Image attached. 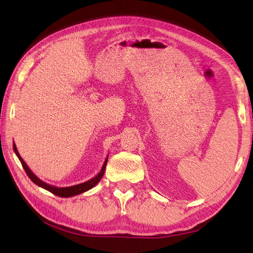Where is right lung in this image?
<instances>
[{"mask_svg":"<svg viewBox=\"0 0 253 253\" xmlns=\"http://www.w3.org/2000/svg\"><path fill=\"white\" fill-rule=\"evenodd\" d=\"M13 147V151L14 153H16V155L18 156V158L20 159V162L23 166V168H24V170L27 174L28 177L30 178V180H32L34 183H36L37 186H39L45 190L49 191V192H51L52 194H55L57 196H60V197H72V196H75V195H78V194H81L83 192H86V191H88L89 189L94 188L97 183L100 181V179L102 178V176L104 174V170H105V166H106V163H108V158H109V155L106 156L104 163L102 165V168L100 172H99L96 176H94L93 178H90L89 180L87 181H84L82 183H79V185H75V186H71V187H63V188H60V187H56V186H52V185H49V183L45 182L43 180H41L39 177H37V176L33 173V171L29 169L28 166L26 165V163L23 160V158L20 156L19 152L17 150V147L16 144H12Z\"/></svg>","mask_w":253,"mask_h":253,"instance_id":"add662e5","label":"right lung"}]
</instances>
